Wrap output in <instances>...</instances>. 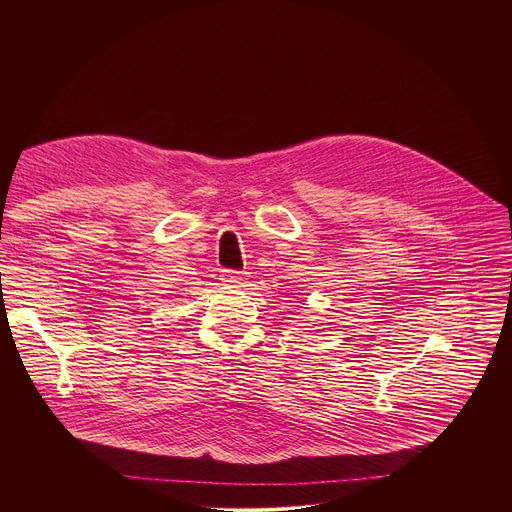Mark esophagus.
<instances>
[{
  "label": "esophagus",
  "mask_w": 512,
  "mask_h": 512,
  "mask_svg": "<svg viewBox=\"0 0 512 512\" xmlns=\"http://www.w3.org/2000/svg\"><path fill=\"white\" fill-rule=\"evenodd\" d=\"M221 279H223V283H227V285H239V283H243V281H245V275H243L241 271L227 269V271H223Z\"/></svg>",
  "instance_id": "1"
}]
</instances>
